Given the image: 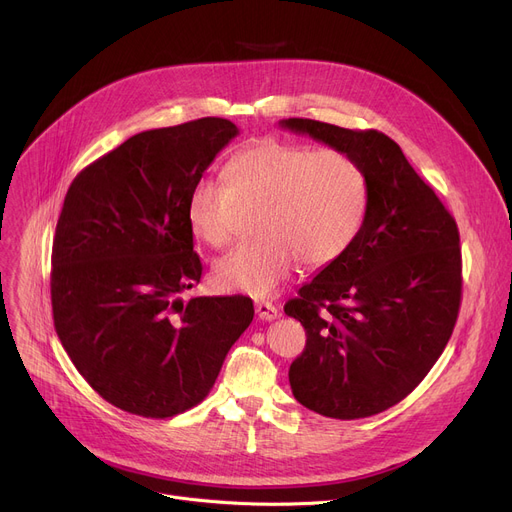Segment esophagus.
I'll return each instance as SVG.
<instances>
[{
  "mask_svg": "<svg viewBox=\"0 0 512 512\" xmlns=\"http://www.w3.org/2000/svg\"><path fill=\"white\" fill-rule=\"evenodd\" d=\"M255 313L259 315V319H265V321H272V319L280 317L278 307L274 303H270V301H257L255 303Z\"/></svg>",
  "mask_w": 512,
  "mask_h": 512,
  "instance_id": "34e87169",
  "label": "esophagus"
}]
</instances>
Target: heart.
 Returning <instances> with one entry per match:
<instances>
[{"label": "heart", "mask_w": 512, "mask_h": 512, "mask_svg": "<svg viewBox=\"0 0 512 512\" xmlns=\"http://www.w3.org/2000/svg\"><path fill=\"white\" fill-rule=\"evenodd\" d=\"M240 211H257L259 238L215 263L213 280L226 292L270 297L297 261L326 267L355 245L369 211V180L344 151L263 139L228 161L226 184L199 180L186 197L188 226L213 249L230 245Z\"/></svg>", "instance_id": "1"}]
</instances>
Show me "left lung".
<instances>
[{"instance_id":"left-lung-1","label":"left lung","mask_w":512,"mask_h":512,"mask_svg":"<svg viewBox=\"0 0 512 512\" xmlns=\"http://www.w3.org/2000/svg\"><path fill=\"white\" fill-rule=\"evenodd\" d=\"M280 124L353 155L369 180L355 245L284 305L307 334L288 371L292 394L332 419L378 415L421 384L452 336L463 292L459 228L384 132Z\"/></svg>"}]
</instances>
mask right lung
I'll list each match as a JSON object with an SVG mask.
<instances>
[{
	"mask_svg": "<svg viewBox=\"0 0 512 512\" xmlns=\"http://www.w3.org/2000/svg\"><path fill=\"white\" fill-rule=\"evenodd\" d=\"M238 128L201 118L134 134L80 172L51 251L53 326L78 373L151 419L193 409L249 328V297L180 299L199 284L186 197Z\"/></svg>",
	"mask_w": 512,
	"mask_h": 512,
	"instance_id": "add662e5",
	"label": "right lung"
}]
</instances>
